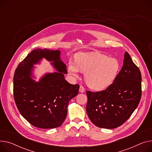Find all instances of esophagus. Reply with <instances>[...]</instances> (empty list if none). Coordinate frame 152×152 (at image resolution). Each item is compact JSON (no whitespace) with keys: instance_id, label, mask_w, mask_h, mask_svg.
I'll list each match as a JSON object with an SVG mask.
<instances>
[{"instance_id":"obj_1","label":"esophagus","mask_w":152,"mask_h":152,"mask_svg":"<svg viewBox=\"0 0 152 152\" xmlns=\"http://www.w3.org/2000/svg\"><path fill=\"white\" fill-rule=\"evenodd\" d=\"M85 92V88L83 86H80L79 87V92L84 93Z\"/></svg>"}]
</instances>
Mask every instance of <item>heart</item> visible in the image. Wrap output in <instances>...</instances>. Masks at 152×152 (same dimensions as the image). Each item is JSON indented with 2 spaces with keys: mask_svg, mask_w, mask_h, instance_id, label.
Returning <instances> with one entry per match:
<instances>
[{
  "mask_svg": "<svg viewBox=\"0 0 152 152\" xmlns=\"http://www.w3.org/2000/svg\"><path fill=\"white\" fill-rule=\"evenodd\" d=\"M79 69L84 72L87 85L95 90H103L113 83L120 69V64L115 58L94 53H79L75 62L69 60L68 72L74 77L79 76Z\"/></svg>",
  "mask_w": 152,
  "mask_h": 152,
  "instance_id": "1",
  "label": "heart"
}]
</instances>
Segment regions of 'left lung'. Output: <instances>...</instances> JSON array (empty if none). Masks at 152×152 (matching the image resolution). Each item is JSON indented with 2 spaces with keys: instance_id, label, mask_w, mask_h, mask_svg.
Returning a JSON list of instances; mask_svg holds the SVG:
<instances>
[{
  "instance_id": "8db88e82",
  "label": "left lung",
  "mask_w": 152,
  "mask_h": 152,
  "mask_svg": "<svg viewBox=\"0 0 152 152\" xmlns=\"http://www.w3.org/2000/svg\"><path fill=\"white\" fill-rule=\"evenodd\" d=\"M141 73L129 54L113 83L106 90L87 91L86 111L95 126L107 129L124 124L137 107L142 94Z\"/></svg>"
}]
</instances>
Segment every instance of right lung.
<instances>
[{
    "instance_id": "1",
    "label": "right lung",
    "mask_w": 152,
    "mask_h": 152,
    "mask_svg": "<svg viewBox=\"0 0 152 152\" xmlns=\"http://www.w3.org/2000/svg\"><path fill=\"white\" fill-rule=\"evenodd\" d=\"M43 58L58 71L47 74L36 82L31 77L33 65ZM66 65L60 59L59 50L36 49L20 63L13 77V95L23 117L33 126L50 129L61 126L67 115L69 101L76 96L79 86L65 79Z\"/></svg>"
}]
</instances>
